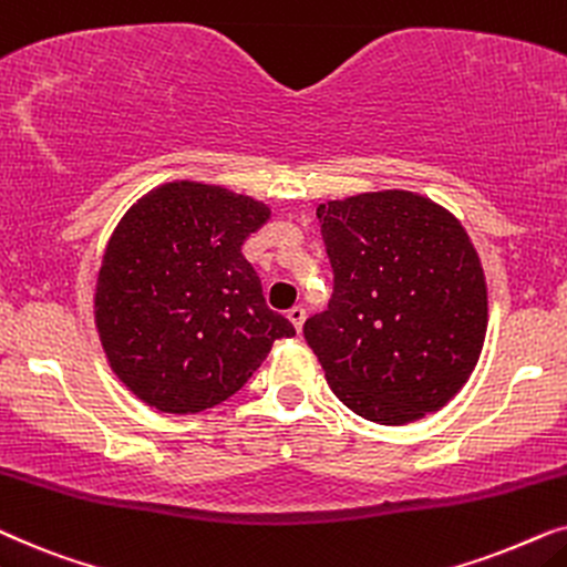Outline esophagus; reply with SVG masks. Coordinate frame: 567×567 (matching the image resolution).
Wrapping results in <instances>:
<instances>
[{"instance_id":"esophagus-1","label":"esophagus","mask_w":567,"mask_h":567,"mask_svg":"<svg viewBox=\"0 0 567 567\" xmlns=\"http://www.w3.org/2000/svg\"><path fill=\"white\" fill-rule=\"evenodd\" d=\"M288 319L292 321V327L300 331V329H303V321H306V308L303 306H292L288 311Z\"/></svg>"}]
</instances>
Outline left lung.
Segmentation results:
<instances>
[{"instance_id":"left-lung-1","label":"left lung","mask_w":567,"mask_h":567,"mask_svg":"<svg viewBox=\"0 0 567 567\" xmlns=\"http://www.w3.org/2000/svg\"><path fill=\"white\" fill-rule=\"evenodd\" d=\"M316 215L334 296L303 337L331 391L379 425L446 406L487 334L485 271L464 225L404 188L327 202Z\"/></svg>"}]
</instances>
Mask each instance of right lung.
<instances>
[{
    "instance_id": "1",
    "label": "right lung",
    "mask_w": 567,
    "mask_h": 567,
    "mask_svg": "<svg viewBox=\"0 0 567 567\" xmlns=\"http://www.w3.org/2000/svg\"><path fill=\"white\" fill-rule=\"evenodd\" d=\"M269 213L230 188L171 181L121 217L97 269L95 329L111 371L145 404L209 410L296 334L240 251Z\"/></svg>"
}]
</instances>
